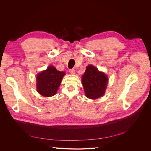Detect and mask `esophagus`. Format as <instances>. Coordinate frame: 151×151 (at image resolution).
<instances>
[{
	"label": "esophagus",
	"mask_w": 151,
	"mask_h": 151,
	"mask_svg": "<svg viewBox=\"0 0 151 151\" xmlns=\"http://www.w3.org/2000/svg\"><path fill=\"white\" fill-rule=\"evenodd\" d=\"M69 72H70L71 74H75V70L73 69H70V70H69Z\"/></svg>",
	"instance_id": "1"
}]
</instances>
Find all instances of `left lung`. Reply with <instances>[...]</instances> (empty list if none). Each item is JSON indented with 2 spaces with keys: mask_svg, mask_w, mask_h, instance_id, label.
Returning a JSON list of instances; mask_svg holds the SVG:
<instances>
[{
  "mask_svg": "<svg viewBox=\"0 0 151 151\" xmlns=\"http://www.w3.org/2000/svg\"><path fill=\"white\" fill-rule=\"evenodd\" d=\"M108 82L106 75L92 65L86 68L82 76V83L87 97L97 99L104 95Z\"/></svg>",
  "mask_w": 151,
  "mask_h": 151,
  "instance_id": "left-lung-1",
  "label": "left lung"
}]
</instances>
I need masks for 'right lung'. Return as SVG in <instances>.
I'll return each instance as SVG.
<instances>
[{
    "instance_id": "right-lung-1",
    "label": "right lung",
    "mask_w": 151,
    "mask_h": 151,
    "mask_svg": "<svg viewBox=\"0 0 151 151\" xmlns=\"http://www.w3.org/2000/svg\"><path fill=\"white\" fill-rule=\"evenodd\" d=\"M64 72L57 70L53 66H50L47 69L38 73L36 77V88L42 96L49 97L54 96L61 84Z\"/></svg>"
}]
</instances>
